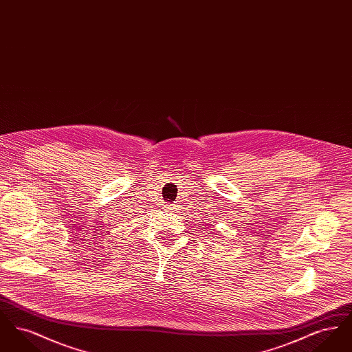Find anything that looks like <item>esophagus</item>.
<instances>
[{
    "label": "esophagus",
    "mask_w": 352,
    "mask_h": 352,
    "mask_svg": "<svg viewBox=\"0 0 352 352\" xmlns=\"http://www.w3.org/2000/svg\"><path fill=\"white\" fill-rule=\"evenodd\" d=\"M165 208H166V210H170V211H174V210H177L174 204H165Z\"/></svg>",
    "instance_id": "34e87169"
}]
</instances>
